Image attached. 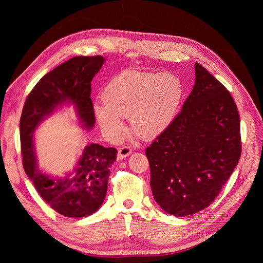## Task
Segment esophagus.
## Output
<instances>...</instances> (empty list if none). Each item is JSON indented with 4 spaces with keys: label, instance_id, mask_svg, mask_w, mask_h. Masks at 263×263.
I'll return each mask as SVG.
<instances>
[{
    "label": "esophagus",
    "instance_id": "34e87169",
    "mask_svg": "<svg viewBox=\"0 0 263 263\" xmlns=\"http://www.w3.org/2000/svg\"><path fill=\"white\" fill-rule=\"evenodd\" d=\"M133 153V148L130 146H123L118 150V159H124Z\"/></svg>",
    "mask_w": 263,
    "mask_h": 263
}]
</instances>
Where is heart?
Wrapping results in <instances>:
<instances>
[{"label": "heart", "instance_id": "b5f03b06", "mask_svg": "<svg viewBox=\"0 0 263 263\" xmlns=\"http://www.w3.org/2000/svg\"><path fill=\"white\" fill-rule=\"evenodd\" d=\"M182 97V82L170 72L124 71L105 84L101 93L104 105H94V113L114 138L124 136L123 117H129L139 138L155 139L176 121Z\"/></svg>", "mask_w": 263, "mask_h": 263}]
</instances>
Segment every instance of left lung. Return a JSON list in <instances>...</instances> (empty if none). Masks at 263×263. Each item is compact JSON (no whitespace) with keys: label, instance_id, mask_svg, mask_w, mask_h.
<instances>
[{"label":"left lung","instance_id":"obj_1","mask_svg":"<svg viewBox=\"0 0 263 263\" xmlns=\"http://www.w3.org/2000/svg\"><path fill=\"white\" fill-rule=\"evenodd\" d=\"M241 155L232 95L200 63L195 84L170 128L146 149L150 186L160 208L184 217L216 198Z\"/></svg>","mask_w":263,"mask_h":263}]
</instances>
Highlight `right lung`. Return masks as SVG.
Segmentation results:
<instances>
[{"instance_id": "add662e5", "label": "right lung", "mask_w": 263, "mask_h": 263, "mask_svg": "<svg viewBox=\"0 0 263 263\" xmlns=\"http://www.w3.org/2000/svg\"><path fill=\"white\" fill-rule=\"evenodd\" d=\"M104 61L102 55H79L61 63L39 80L23 107L20 132L24 170L43 200L67 217L90 216L100 209L117 150L99 144L85 146L74 170L53 179L38 169L34 133L47 116L63 104H73L82 126L92 128L95 117L91 81Z\"/></svg>"}]
</instances>
